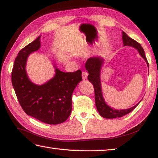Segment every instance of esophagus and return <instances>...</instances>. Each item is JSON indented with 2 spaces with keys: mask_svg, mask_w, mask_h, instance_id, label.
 Returning a JSON list of instances; mask_svg holds the SVG:
<instances>
[{
  "mask_svg": "<svg viewBox=\"0 0 158 158\" xmlns=\"http://www.w3.org/2000/svg\"><path fill=\"white\" fill-rule=\"evenodd\" d=\"M87 76H88V73L87 72V71H83L82 73V78L84 79V80L87 79Z\"/></svg>",
  "mask_w": 158,
  "mask_h": 158,
  "instance_id": "34e87169",
  "label": "esophagus"
}]
</instances>
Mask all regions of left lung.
Here are the masks:
<instances>
[{
    "label": "left lung",
    "instance_id": "1",
    "mask_svg": "<svg viewBox=\"0 0 158 158\" xmlns=\"http://www.w3.org/2000/svg\"><path fill=\"white\" fill-rule=\"evenodd\" d=\"M123 40L124 46H132L138 50L139 54L147 62V65L148 66V62L147 60V58H146L144 51L142 47L141 44L135 40L132 39L131 38L128 36L124 31L123 32ZM102 63V58H101L100 57H97V56L96 57L89 58L85 63L86 69L89 73L88 76V80L89 82H91V84L94 85V87L95 102H96L97 110L99 112L100 115L105 118H121L131 112L138 104L131 107V108L124 110H115L106 105L102 97L100 78V69Z\"/></svg>",
    "mask_w": 158,
    "mask_h": 158
}]
</instances>
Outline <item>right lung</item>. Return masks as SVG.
Listing matches in <instances>:
<instances>
[{"instance_id":"1","label":"right lung","mask_w":158,"mask_h":158,"mask_svg":"<svg viewBox=\"0 0 158 158\" xmlns=\"http://www.w3.org/2000/svg\"><path fill=\"white\" fill-rule=\"evenodd\" d=\"M40 36L19 52L15 59L11 82L20 106L28 115L44 123H63L71 114V96L77 85L82 80V71L63 72L56 69V75L43 85L29 80L25 71L29 54L40 48Z\"/></svg>"}]
</instances>
